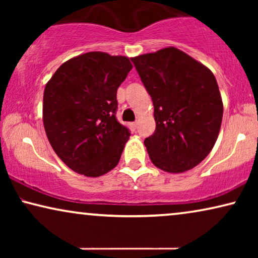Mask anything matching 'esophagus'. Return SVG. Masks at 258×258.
Here are the masks:
<instances>
[{"mask_svg": "<svg viewBox=\"0 0 258 258\" xmlns=\"http://www.w3.org/2000/svg\"><path fill=\"white\" fill-rule=\"evenodd\" d=\"M130 126H132V129H133V130H135V129L137 128V122H133V123H130Z\"/></svg>", "mask_w": 258, "mask_h": 258, "instance_id": "34e87169", "label": "esophagus"}]
</instances>
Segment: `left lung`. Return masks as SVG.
<instances>
[{"instance_id": "1", "label": "left lung", "mask_w": 258, "mask_h": 258, "mask_svg": "<svg viewBox=\"0 0 258 258\" xmlns=\"http://www.w3.org/2000/svg\"><path fill=\"white\" fill-rule=\"evenodd\" d=\"M132 61L154 104L156 129L144 140L151 162L172 174L190 170L220 134L223 102L214 74L175 47Z\"/></svg>"}]
</instances>
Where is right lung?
<instances>
[{
  "label": "right lung",
  "instance_id": "right-lung-1",
  "mask_svg": "<svg viewBox=\"0 0 258 258\" xmlns=\"http://www.w3.org/2000/svg\"><path fill=\"white\" fill-rule=\"evenodd\" d=\"M132 68L125 56L90 51L63 63L45 84V134L77 174L98 177L117 165L130 133L116 119V94Z\"/></svg>",
  "mask_w": 258,
  "mask_h": 258
}]
</instances>
